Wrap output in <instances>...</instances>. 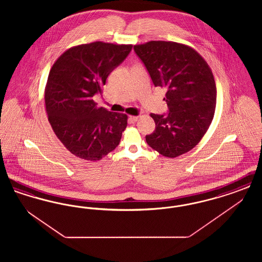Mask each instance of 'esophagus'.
Wrapping results in <instances>:
<instances>
[{
	"mask_svg": "<svg viewBox=\"0 0 262 262\" xmlns=\"http://www.w3.org/2000/svg\"><path fill=\"white\" fill-rule=\"evenodd\" d=\"M138 116H129L128 117V120L132 122V123H134V122H137V120H138Z\"/></svg>",
	"mask_w": 262,
	"mask_h": 262,
	"instance_id": "1",
	"label": "esophagus"
}]
</instances>
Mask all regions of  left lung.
<instances>
[{
  "label": "left lung",
  "instance_id": "1",
  "mask_svg": "<svg viewBox=\"0 0 262 262\" xmlns=\"http://www.w3.org/2000/svg\"><path fill=\"white\" fill-rule=\"evenodd\" d=\"M155 86L167 88L168 115L150 114L155 130L147 144L161 155L174 158L199 144L211 124L216 85L211 69L190 46L173 41L135 45Z\"/></svg>",
  "mask_w": 262,
  "mask_h": 262
}]
</instances>
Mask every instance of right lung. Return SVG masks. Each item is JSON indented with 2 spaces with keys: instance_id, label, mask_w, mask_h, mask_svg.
Segmentation results:
<instances>
[{
  "instance_id": "add662e5",
  "label": "right lung",
  "mask_w": 262,
  "mask_h": 262,
  "mask_svg": "<svg viewBox=\"0 0 262 262\" xmlns=\"http://www.w3.org/2000/svg\"><path fill=\"white\" fill-rule=\"evenodd\" d=\"M132 48L102 41L81 44L64 51L51 68L44 95L48 121L64 147L80 159L100 160L121 141L127 116L97 107L92 97Z\"/></svg>"
}]
</instances>
